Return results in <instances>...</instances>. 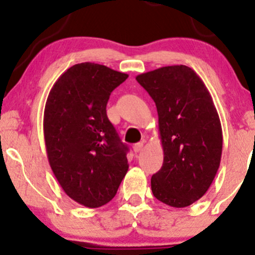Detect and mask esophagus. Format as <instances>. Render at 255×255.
<instances>
[{
	"label": "esophagus",
	"instance_id": "esophagus-1",
	"mask_svg": "<svg viewBox=\"0 0 255 255\" xmlns=\"http://www.w3.org/2000/svg\"><path fill=\"white\" fill-rule=\"evenodd\" d=\"M142 147H144V144H142V142H137V144L133 146V150L135 153H137V152H140L142 150Z\"/></svg>",
	"mask_w": 255,
	"mask_h": 255
}]
</instances>
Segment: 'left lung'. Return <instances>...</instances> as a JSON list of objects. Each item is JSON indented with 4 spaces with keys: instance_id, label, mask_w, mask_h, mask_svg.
I'll return each mask as SVG.
<instances>
[{
    "instance_id": "left-lung-1",
    "label": "left lung",
    "mask_w": 255,
    "mask_h": 255,
    "mask_svg": "<svg viewBox=\"0 0 255 255\" xmlns=\"http://www.w3.org/2000/svg\"><path fill=\"white\" fill-rule=\"evenodd\" d=\"M157 107L164 160L151 177L158 200L186 207L211 186L221 164L223 134L209 90L189 67L168 66L135 78Z\"/></svg>"
}]
</instances>
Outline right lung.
I'll return each mask as SVG.
<instances>
[{
	"mask_svg": "<svg viewBox=\"0 0 255 255\" xmlns=\"http://www.w3.org/2000/svg\"><path fill=\"white\" fill-rule=\"evenodd\" d=\"M128 74L78 63L57 79L44 109V139L55 177L69 198L96 209L115 197L128 171L127 145L107 116L114 90Z\"/></svg>",
	"mask_w": 255,
	"mask_h": 255,
	"instance_id": "1",
	"label": "right lung"
}]
</instances>
